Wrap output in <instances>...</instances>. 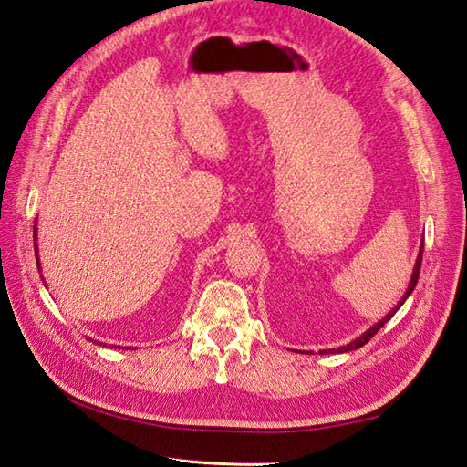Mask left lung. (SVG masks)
<instances>
[{"instance_id": "left-lung-1", "label": "left lung", "mask_w": 467, "mask_h": 467, "mask_svg": "<svg viewBox=\"0 0 467 467\" xmlns=\"http://www.w3.org/2000/svg\"><path fill=\"white\" fill-rule=\"evenodd\" d=\"M421 257H423V240H421V245H420V254H418V260H416V265H413V274H411V279H410V285H408V289H406V294H403V297L400 299L398 302V306L391 309V312H388L386 314V317H381L378 324H374L371 326L368 331H364V334H361L359 337H356L354 341H349V344H346V346H341V348H337V349H321L319 354H344V351H351V349H358V348H361V346H366L368 341L374 337L378 331L388 324V321L396 316V312L398 309L403 306V302H406V299L411 296V292H413V287H416V284H418V277H420V267H421Z\"/></svg>"}]
</instances>
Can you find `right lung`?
I'll return each mask as SVG.
<instances>
[{
	"label": "right lung",
	"instance_id": "add662e5",
	"mask_svg": "<svg viewBox=\"0 0 467 467\" xmlns=\"http://www.w3.org/2000/svg\"><path fill=\"white\" fill-rule=\"evenodd\" d=\"M34 247H36V260H37V269H41V265H39V255H37V225H34ZM99 344V341H98ZM113 348V346H111ZM116 348H119V346H116Z\"/></svg>",
	"mask_w": 467,
	"mask_h": 467
}]
</instances>
